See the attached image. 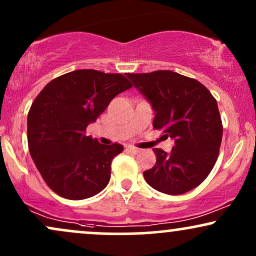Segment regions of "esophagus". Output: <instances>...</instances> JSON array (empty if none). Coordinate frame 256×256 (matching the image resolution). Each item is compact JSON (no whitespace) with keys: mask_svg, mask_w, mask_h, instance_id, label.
Listing matches in <instances>:
<instances>
[{"mask_svg":"<svg viewBox=\"0 0 256 256\" xmlns=\"http://www.w3.org/2000/svg\"><path fill=\"white\" fill-rule=\"evenodd\" d=\"M128 150H130L131 152H134V154H138V152H140V148H136V146H128Z\"/></svg>","mask_w":256,"mask_h":256,"instance_id":"obj_1","label":"esophagus"}]
</instances>
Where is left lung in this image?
Returning a JSON list of instances; mask_svg holds the SVG:
<instances>
[{"label":"left lung","mask_w":256,"mask_h":256,"mask_svg":"<svg viewBox=\"0 0 256 256\" xmlns=\"http://www.w3.org/2000/svg\"><path fill=\"white\" fill-rule=\"evenodd\" d=\"M155 112L152 128L174 140L171 152L152 149L156 164L143 172L158 192L180 195L207 178L219 155L222 124L218 104L196 79L172 71L128 73Z\"/></svg>","instance_id":"8db88e82"}]
</instances>
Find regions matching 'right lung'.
Masks as SVG:
<instances>
[{
  "instance_id": "obj_1",
  "label": "right lung",
  "mask_w": 256,
  "mask_h": 256,
  "mask_svg": "<svg viewBox=\"0 0 256 256\" xmlns=\"http://www.w3.org/2000/svg\"><path fill=\"white\" fill-rule=\"evenodd\" d=\"M132 84L120 73L78 70L49 82L28 116V150L46 185L58 196L84 200L104 189L114 156L124 146L85 136L90 122Z\"/></svg>"
}]
</instances>
